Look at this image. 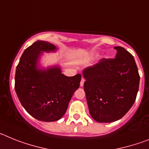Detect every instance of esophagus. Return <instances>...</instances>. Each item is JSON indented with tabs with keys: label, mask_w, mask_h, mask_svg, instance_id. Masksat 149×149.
I'll list each match as a JSON object with an SVG mask.
<instances>
[{
	"label": "esophagus",
	"mask_w": 149,
	"mask_h": 149,
	"mask_svg": "<svg viewBox=\"0 0 149 149\" xmlns=\"http://www.w3.org/2000/svg\"><path fill=\"white\" fill-rule=\"evenodd\" d=\"M84 82H85V79H84V78H82V79H81V83H80V85H81V86H84Z\"/></svg>",
	"instance_id": "34e87169"
}]
</instances>
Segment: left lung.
Segmentation results:
<instances>
[{
	"label": "left lung",
	"instance_id": "left-lung-1",
	"mask_svg": "<svg viewBox=\"0 0 149 149\" xmlns=\"http://www.w3.org/2000/svg\"><path fill=\"white\" fill-rule=\"evenodd\" d=\"M115 58L101 59L83 72L89 113L98 122L119 120L136 98L139 74L134 56L122 47H115Z\"/></svg>",
	"mask_w": 149,
	"mask_h": 149
}]
</instances>
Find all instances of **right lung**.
<instances>
[{"instance_id":"obj_1","label":"right lung","mask_w":149,"mask_h":149,"mask_svg":"<svg viewBox=\"0 0 149 149\" xmlns=\"http://www.w3.org/2000/svg\"><path fill=\"white\" fill-rule=\"evenodd\" d=\"M56 49L48 42H36L24 50L15 71V89L18 99L30 116L42 122L61 119L81 81V74L67 77L58 66L38 69L42 51Z\"/></svg>"}]
</instances>
